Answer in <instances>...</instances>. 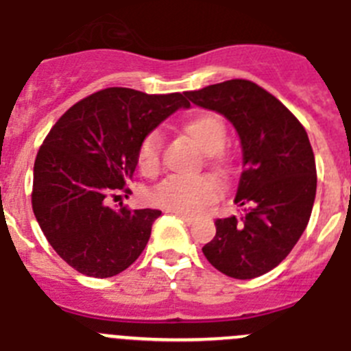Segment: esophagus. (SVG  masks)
<instances>
[{"label": "esophagus", "instance_id": "1", "mask_svg": "<svg viewBox=\"0 0 351 351\" xmlns=\"http://www.w3.org/2000/svg\"><path fill=\"white\" fill-rule=\"evenodd\" d=\"M173 214L178 215L179 219L184 221V223H188V224L195 223V217H193V215H189V214H181V212H173Z\"/></svg>", "mask_w": 351, "mask_h": 351}]
</instances>
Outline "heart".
Returning a JSON list of instances; mask_svg holds the SVG:
<instances>
[{"mask_svg":"<svg viewBox=\"0 0 351 351\" xmlns=\"http://www.w3.org/2000/svg\"><path fill=\"white\" fill-rule=\"evenodd\" d=\"M179 132L204 153V162L217 172L230 169V154L223 147L226 123L214 111H197L182 120ZM162 141L156 132H149L137 147V167L146 178L158 176L162 169ZM221 186L208 173L195 178H170L160 182L151 193V202L170 212L195 214L219 198Z\"/></svg>","mask_w":351,"mask_h":351,"instance_id":"obj_1","label":"heart"}]
</instances>
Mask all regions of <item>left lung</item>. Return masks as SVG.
Returning <instances> with one entry per match:
<instances>
[{
	"mask_svg": "<svg viewBox=\"0 0 351 351\" xmlns=\"http://www.w3.org/2000/svg\"><path fill=\"white\" fill-rule=\"evenodd\" d=\"M184 95L224 114L243 151L234 202L245 205V215L215 221V237L202 250L231 278L265 275L291 254L310 221L317 167L306 130L275 95L249 80H228Z\"/></svg>",
	"mask_w": 351,
	"mask_h": 351,
	"instance_id": "8db88e82",
	"label": "left lung"
}]
</instances>
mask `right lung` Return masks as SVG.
<instances>
[{
  "label": "right lung",
  "mask_w": 351,
  "mask_h": 351,
  "mask_svg": "<svg viewBox=\"0 0 351 351\" xmlns=\"http://www.w3.org/2000/svg\"><path fill=\"white\" fill-rule=\"evenodd\" d=\"M188 106L179 92L109 86L71 106L50 128L34 162L31 204L48 243L76 271L108 278L141 256L162 212L106 202L130 193L125 184L141 141Z\"/></svg>",
  "instance_id": "right-lung-1"
}]
</instances>
